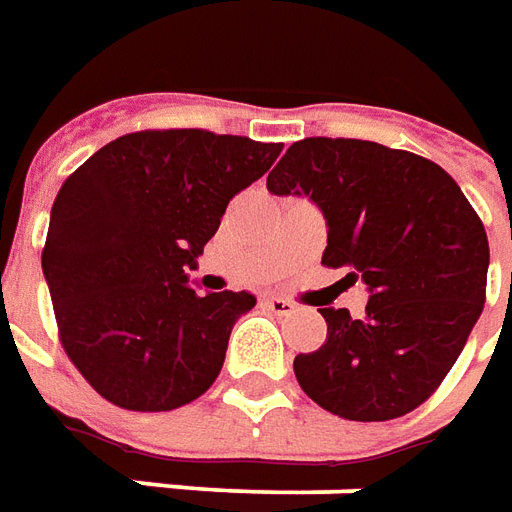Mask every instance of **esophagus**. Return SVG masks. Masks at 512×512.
I'll list each match as a JSON object with an SVG mask.
<instances>
[{"label": "esophagus", "mask_w": 512, "mask_h": 512, "mask_svg": "<svg viewBox=\"0 0 512 512\" xmlns=\"http://www.w3.org/2000/svg\"><path fill=\"white\" fill-rule=\"evenodd\" d=\"M264 306L270 308L273 314H278V317H286V314H292V311L297 308L292 300H286V297H278V295L264 297Z\"/></svg>", "instance_id": "34e87169"}]
</instances>
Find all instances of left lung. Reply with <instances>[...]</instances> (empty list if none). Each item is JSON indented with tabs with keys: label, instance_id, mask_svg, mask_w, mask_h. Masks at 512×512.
<instances>
[{
	"label": "left lung",
	"instance_id": "1",
	"mask_svg": "<svg viewBox=\"0 0 512 512\" xmlns=\"http://www.w3.org/2000/svg\"><path fill=\"white\" fill-rule=\"evenodd\" d=\"M267 190L320 206L322 264L369 289L361 320L320 308L328 339L295 358L300 389L353 422L419 408L458 361L485 303L488 237L455 179L411 151L306 137L275 165Z\"/></svg>",
	"mask_w": 512,
	"mask_h": 512
}]
</instances>
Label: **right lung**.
<instances>
[{
	"label": "right lung",
	"mask_w": 512,
	"mask_h": 512,
	"mask_svg": "<svg viewBox=\"0 0 512 512\" xmlns=\"http://www.w3.org/2000/svg\"><path fill=\"white\" fill-rule=\"evenodd\" d=\"M281 143L206 129L123 134L57 192L43 275L60 342L93 389L126 411L198 400L226 361L250 292L198 295L195 270L228 201Z\"/></svg>",
	"instance_id": "obj_1"
}]
</instances>
